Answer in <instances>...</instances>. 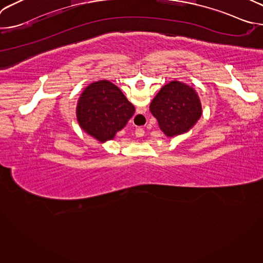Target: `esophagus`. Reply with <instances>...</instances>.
Masks as SVG:
<instances>
[{
	"mask_svg": "<svg viewBox=\"0 0 263 263\" xmlns=\"http://www.w3.org/2000/svg\"><path fill=\"white\" fill-rule=\"evenodd\" d=\"M143 133H144V131H143V129H142V128H136V130H135V134H136V136L141 137V136H143Z\"/></svg>",
	"mask_w": 263,
	"mask_h": 263,
	"instance_id": "34e87169",
	"label": "esophagus"
}]
</instances>
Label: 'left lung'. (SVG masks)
I'll use <instances>...</instances> for the list:
<instances>
[{
    "label": "left lung",
    "instance_id": "left-lung-1",
    "mask_svg": "<svg viewBox=\"0 0 263 263\" xmlns=\"http://www.w3.org/2000/svg\"><path fill=\"white\" fill-rule=\"evenodd\" d=\"M160 130L174 137L189 132L201 119L202 104L197 91L180 81L165 84L149 105Z\"/></svg>",
    "mask_w": 263,
    "mask_h": 263
}]
</instances>
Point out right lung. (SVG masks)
I'll use <instances>...</instances> for the list:
<instances>
[{
  "instance_id": "1",
  "label": "right lung",
  "mask_w": 263,
  "mask_h": 263,
  "mask_svg": "<svg viewBox=\"0 0 263 263\" xmlns=\"http://www.w3.org/2000/svg\"><path fill=\"white\" fill-rule=\"evenodd\" d=\"M135 108L108 80L89 84L81 93L76 116L81 129L100 142L112 140L134 115Z\"/></svg>"
}]
</instances>
